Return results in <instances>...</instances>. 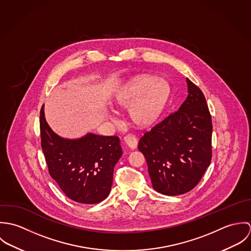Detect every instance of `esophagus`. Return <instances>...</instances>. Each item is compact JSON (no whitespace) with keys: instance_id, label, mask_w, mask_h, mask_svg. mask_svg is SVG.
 I'll use <instances>...</instances> for the list:
<instances>
[{"instance_id":"obj_1","label":"esophagus","mask_w":251,"mask_h":251,"mask_svg":"<svg viewBox=\"0 0 251 251\" xmlns=\"http://www.w3.org/2000/svg\"><path fill=\"white\" fill-rule=\"evenodd\" d=\"M124 141H125V143L126 144V146L129 147L130 149H135L137 147V145H138L137 138L134 135H132V134L126 135L124 137Z\"/></svg>"}]
</instances>
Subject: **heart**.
I'll list each match as a JSON object with an SVG mask.
<instances>
[{
  "instance_id": "heart-1",
  "label": "heart",
  "mask_w": 251,
  "mask_h": 251,
  "mask_svg": "<svg viewBox=\"0 0 251 251\" xmlns=\"http://www.w3.org/2000/svg\"><path fill=\"white\" fill-rule=\"evenodd\" d=\"M170 95L169 85L151 76H139L133 79L115 100L116 105L130 108L132 121L147 126L152 124L166 105Z\"/></svg>"
}]
</instances>
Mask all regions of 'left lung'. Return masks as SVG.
I'll return each instance as SVG.
<instances>
[{
	"label": "left lung",
	"mask_w": 251,
	"mask_h": 251,
	"mask_svg": "<svg viewBox=\"0 0 251 251\" xmlns=\"http://www.w3.org/2000/svg\"><path fill=\"white\" fill-rule=\"evenodd\" d=\"M188 96L179 110L145 132L138 149L152 187L165 195L190 191L212 160V116L203 92L188 78Z\"/></svg>",
	"instance_id": "8db88e82"
}]
</instances>
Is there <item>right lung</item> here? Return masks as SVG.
Returning a JSON list of instances; mask_svg holds the SVG:
<instances>
[{"label":"right lung","mask_w":251,"mask_h":251,"mask_svg":"<svg viewBox=\"0 0 251 251\" xmlns=\"http://www.w3.org/2000/svg\"><path fill=\"white\" fill-rule=\"evenodd\" d=\"M40 142L52 177L62 191L81 204H97L111 191L114 166L123 154L118 136L88 134L77 140L59 137L39 115Z\"/></svg>","instance_id":"1"}]
</instances>
